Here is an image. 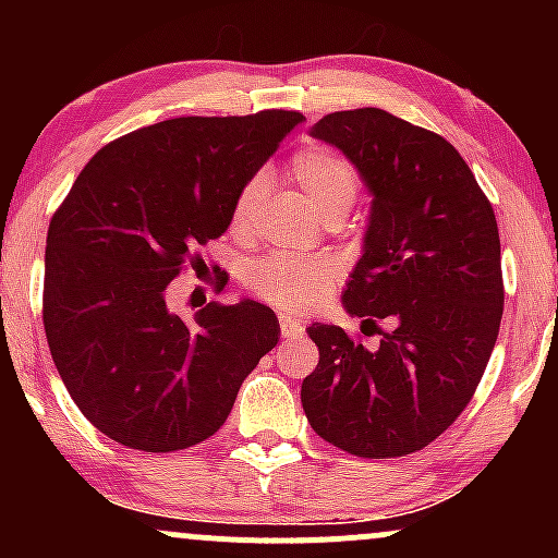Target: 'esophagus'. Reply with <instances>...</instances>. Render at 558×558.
<instances>
[{"label": "esophagus", "instance_id": "1", "mask_svg": "<svg viewBox=\"0 0 558 558\" xmlns=\"http://www.w3.org/2000/svg\"><path fill=\"white\" fill-rule=\"evenodd\" d=\"M280 332H283V338L301 336V332H304V325H301L299 319H293L291 315H280Z\"/></svg>", "mask_w": 558, "mask_h": 558}]
</instances>
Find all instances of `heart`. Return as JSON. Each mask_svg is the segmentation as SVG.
I'll use <instances>...</instances> for the list:
<instances>
[{"mask_svg": "<svg viewBox=\"0 0 558 558\" xmlns=\"http://www.w3.org/2000/svg\"><path fill=\"white\" fill-rule=\"evenodd\" d=\"M288 172L323 217L345 215L360 198V172L349 159L325 146H310L291 157ZM265 194V175H252L241 185L230 207L233 233H246ZM341 267L330 257H299L288 252H270L248 262L243 283L254 296L278 310H306L315 306L330 286H336Z\"/></svg>", "mask_w": 558, "mask_h": 558, "instance_id": "1", "label": "heart"}]
</instances>
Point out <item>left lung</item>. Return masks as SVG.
<instances>
[{
    "mask_svg": "<svg viewBox=\"0 0 558 558\" xmlns=\"http://www.w3.org/2000/svg\"><path fill=\"white\" fill-rule=\"evenodd\" d=\"M312 136L338 146L373 191L345 312L375 325L367 349L336 325L301 383L319 438L362 459L422 451L457 422L488 367L504 315L496 215L470 165L438 133L377 107L325 114Z\"/></svg>",
    "mask_w": 558,
    "mask_h": 558,
    "instance_id": "8db88e82",
    "label": "left lung"
}]
</instances>
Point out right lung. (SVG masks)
<instances>
[{"mask_svg":"<svg viewBox=\"0 0 558 558\" xmlns=\"http://www.w3.org/2000/svg\"><path fill=\"white\" fill-rule=\"evenodd\" d=\"M301 120L262 110L138 128L101 146L57 207L44 330L68 393L107 438L151 453L202 444L275 349L278 317L259 301H209L183 319L165 296L189 265L207 270L198 248L226 233L239 189Z\"/></svg>","mask_w":558,"mask_h":558,"instance_id":"right-lung-1","label":"right lung"}]
</instances>
